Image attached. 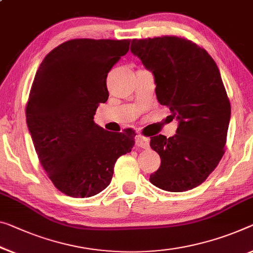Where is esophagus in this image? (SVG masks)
<instances>
[{
  "instance_id": "esophagus-1",
  "label": "esophagus",
  "mask_w": 253,
  "mask_h": 253,
  "mask_svg": "<svg viewBox=\"0 0 253 253\" xmlns=\"http://www.w3.org/2000/svg\"><path fill=\"white\" fill-rule=\"evenodd\" d=\"M135 145H137L139 148L148 149L149 148V138L143 137V135L139 134L137 135V139H135Z\"/></svg>"
}]
</instances>
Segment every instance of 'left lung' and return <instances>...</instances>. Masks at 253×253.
<instances>
[{
    "mask_svg": "<svg viewBox=\"0 0 253 253\" xmlns=\"http://www.w3.org/2000/svg\"><path fill=\"white\" fill-rule=\"evenodd\" d=\"M131 53L153 73L157 99L177 120L176 134L150 138L161 156L149 181L169 192L197 188L224 155L231 104L215 61L204 48L175 36L133 40Z\"/></svg>",
    "mask_w": 253,
    "mask_h": 253,
    "instance_id": "8db88e82",
    "label": "left lung"
}]
</instances>
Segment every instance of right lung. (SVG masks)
<instances>
[{
  "mask_svg": "<svg viewBox=\"0 0 253 253\" xmlns=\"http://www.w3.org/2000/svg\"><path fill=\"white\" fill-rule=\"evenodd\" d=\"M129 45V40L68 41L45 56L35 76L27 126L42 169L69 197L102 192L115 162L134 146V131L110 132L94 122L108 98L107 73Z\"/></svg>",
  "mask_w": 253,
  "mask_h": 253,
  "instance_id": "obj_1",
  "label": "right lung"
}]
</instances>
